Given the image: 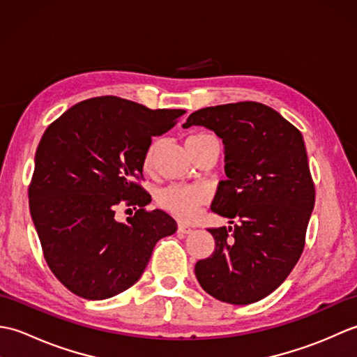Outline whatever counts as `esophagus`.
Segmentation results:
<instances>
[{"mask_svg":"<svg viewBox=\"0 0 357 357\" xmlns=\"http://www.w3.org/2000/svg\"><path fill=\"white\" fill-rule=\"evenodd\" d=\"M178 233H183V234L192 233V227L184 225V224H179V225H178Z\"/></svg>","mask_w":357,"mask_h":357,"instance_id":"34e87169","label":"esophagus"}]
</instances>
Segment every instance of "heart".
<instances>
[{"instance_id": "heart-1", "label": "heart", "mask_w": 357, "mask_h": 357, "mask_svg": "<svg viewBox=\"0 0 357 357\" xmlns=\"http://www.w3.org/2000/svg\"><path fill=\"white\" fill-rule=\"evenodd\" d=\"M208 138H215L208 133H198L193 135L188 138L187 141L190 142H199ZM155 151H156V144H153L146 153V158H144V165L146 169L151 165L155 158ZM208 201V192L202 187H188V185H178V184H172L167 185L161 190H158L156 193V202L158 206L164 208L165 211H169L170 215L176 216L178 219H183V221H187V219H192L201 206H204Z\"/></svg>"}]
</instances>
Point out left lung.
Wrapping results in <instances>:
<instances>
[{
  "instance_id": "1",
  "label": "left lung",
  "mask_w": 357,
  "mask_h": 357,
  "mask_svg": "<svg viewBox=\"0 0 357 357\" xmlns=\"http://www.w3.org/2000/svg\"><path fill=\"white\" fill-rule=\"evenodd\" d=\"M204 126L224 142L227 179L211 210L233 227L208 229L215 252L195 265L210 296L234 305L264 299L284 282L305 245L314 184L301 132L255 101L193 112L184 128Z\"/></svg>"
}]
</instances>
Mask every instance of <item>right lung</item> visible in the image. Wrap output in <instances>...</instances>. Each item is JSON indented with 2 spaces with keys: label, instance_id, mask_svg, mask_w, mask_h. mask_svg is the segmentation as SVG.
I'll return each instance as SVG.
<instances>
[{
  "label": "right lung",
  "instance_id": "right-lung-1",
  "mask_svg": "<svg viewBox=\"0 0 357 357\" xmlns=\"http://www.w3.org/2000/svg\"><path fill=\"white\" fill-rule=\"evenodd\" d=\"M185 110L158 109L98 96L75 104L47 127L38 144L29 206L44 259L72 293L90 301L130 288L146 270L156 242L176 231L136 183L153 136ZM121 205L137 211L116 221Z\"/></svg>",
  "mask_w": 357,
  "mask_h": 357
}]
</instances>
